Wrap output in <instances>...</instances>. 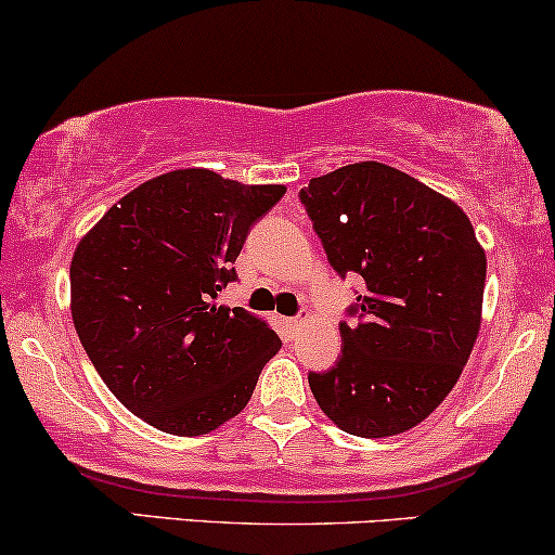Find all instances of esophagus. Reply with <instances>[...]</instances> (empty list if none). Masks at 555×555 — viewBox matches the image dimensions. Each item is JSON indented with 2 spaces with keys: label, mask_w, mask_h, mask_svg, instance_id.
<instances>
[{
  "label": "esophagus",
  "mask_w": 555,
  "mask_h": 555,
  "mask_svg": "<svg viewBox=\"0 0 555 555\" xmlns=\"http://www.w3.org/2000/svg\"><path fill=\"white\" fill-rule=\"evenodd\" d=\"M300 326H304V319H285V330L291 334H298Z\"/></svg>",
  "instance_id": "1"
}]
</instances>
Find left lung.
I'll return each instance as SVG.
<instances>
[{"label":"left lung","mask_w":555,"mask_h":555,"mask_svg":"<svg viewBox=\"0 0 555 555\" xmlns=\"http://www.w3.org/2000/svg\"><path fill=\"white\" fill-rule=\"evenodd\" d=\"M326 257L358 272V324L341 354L309 373L313 399L345 433L393 437L453 391L481 326L487 255L457 203L380 162L313 177L300 190Z\"/></svg>","instance_id":"8db88e82"}]
</instances>
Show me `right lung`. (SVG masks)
<instances>
[{
  "instance_id": "obj_1",
  "label": "right lung",
  "mask_w": 555,
  "mask_h": 555,
  "mask_svg": "<svg viewBox=\"0 0 555 555\" xmlns=\"http://www.w3.org/2000/svg\"><path fill=\"white\" fill-rule=\"evenodd\" d=\"M283 184L175 169L139 184L81 236L72 319L122 406L162 433L197 437L234 420L283 341L264 319L216 300L236 278L251 223Z\"/></svg>"
}]
</instances>
